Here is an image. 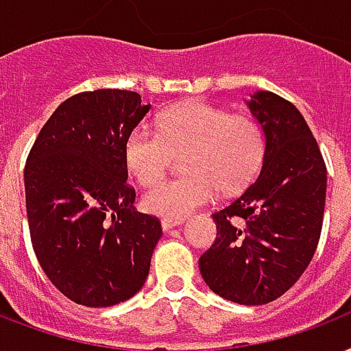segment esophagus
Segmentation results:
<instances>
[{"label": "esophagus", "mask_w": 351, "mask_h": 351, "mask_svg": "<svg viewBox=\"0 0 351 351\" xmlns=\"http://www.w3.org/2000/svg\"><path fill=\"white\" fill-rule=\"evenodd\" d=\"M184 219L183 218H162L161 219V227L162 230H170L173 227H178V225L183 223Z\"/></svg>", "instance_id": "esophagus-1"}]
</instances>
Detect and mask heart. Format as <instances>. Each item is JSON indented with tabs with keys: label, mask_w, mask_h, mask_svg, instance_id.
<instances>
[{
	"label": "heart",
	"mask_w": 351,
	"mask_h": 351,
	"mask_svg": "<svg viewBox=\"0 0 351 351\" xmlns=\"http://www.w3.org/2000/svg\"><path fill=\"white\" fill-rule=\"evenodd\" d=\"M267 137L252 115H232L208 102H183L157 115V132L133 128L124 141V165L138 184L162 178L170 150H186L184 176L157 183L143 195L145 210L183 218L214 201L218 190L238 192L251 184L262 168Z\"/></svg>",
	"instance_id": "heart-1"
}]
</instances>
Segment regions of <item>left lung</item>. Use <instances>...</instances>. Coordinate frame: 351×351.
<instances>
[{
    "mask_svg": "<svg viewBox=\"0 0 351 351\" xmlns=\"http://www.w3.org/2000/svg\"><path fill=\"white\" fill-rule=\"evenodd\" d=\"M267 137L258 178L213 214L216 240L199 271L216 295L260 306L295 286L311 262L322 230L326 162L300 111L271 91L247 102Z\"/></svg>",
    "mask_w": 351,
    "mask_h": 351,
    "instance_id": "left-lung-1",
    "label": "left lung"
}]
</instances>
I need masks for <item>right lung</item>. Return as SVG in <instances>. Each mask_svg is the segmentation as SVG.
<instances>
[{
	"mask_svg": "<svg viewBox=\"0 0 351 351\" xmlns=\"http://www.w3.org/2000/svg\"><path fill=\"white\" fill-rule=\"evenodd\" d=\"M148 111L126 89L73 95L27 157V219L38 263L62 295L88 308L132 298L162 234L156 216L133 208L124 165V141Z\"/></svg>",
	"mask_w": 351,
	"mask_h": 351,
	"instance_id": "right-lung-1",
	"label": "right lung"
}]
</instances>
